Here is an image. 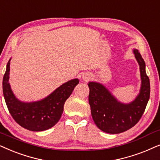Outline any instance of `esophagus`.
Segmentation results:
<instances>
[{
    "mask_svg": "<svg viewBox=\"0 0 160 160\" xmlns=\"http://www.w3.org/2000/svg\"><path fill=\"white\" fill-rule=\"evenodd\" d=\"M82 78L84 81H88L90 78V75H89V74H88V73L84 74V75H83Z\"/></svg>",
    "mask_w": 160,
    "mask_h": 160,
    "instance_id": "obj_1",
    "label": "esophagus"
}]
</instances>
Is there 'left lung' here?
<instances>
[{"instance_id":"left-lung-1","label":"left lung","mask_w":160,"mask_h":160,"mask_svg":"<svg viewBox=\"0 0 160 160\" xmlns=\"http://www.w3.org/2000/svg\"><path fill=\"white\" fill-rule=\"evenodd\" d=\"M140 65L141 88L136 98L129 103L118 101L111 92L98 82H89V103L95 125L109 134L126 132L138 123L146 109L150 97V81L146 72V64L140 53L134 50Z\"/></svg>"}]
</instances>
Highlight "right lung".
Instances as JSON below:
<instances>
[{"label": "right lung", "instance_id": "obj_1", "mask_svg": "<svg viewBox=\"0 0 160 160\" xmlns=\"http://www.w3.org/2000/svg\"><path fill=\"white\" fill-rule=\"evenodd\" d=\"M10 59L3 78V92L9 113L17 123L33 132L45 131L53 127L59 121L66 100L78 84L74 78L59 87L42 100L22 102L14 96L9 83Z\"/></svg>", "mask_w": 160, "mask_h": 160}]
</instances>
